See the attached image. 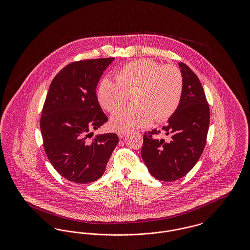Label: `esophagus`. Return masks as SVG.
<instances>
[{"instance_id":"obj_1","label":"esophagus","mask_w":250,"mask_h":250,"mask_svg":"<svg viewBox=\"0 0 250 250\" xmlns=\"http://www.w3.org/2000/svg\"><path fill=\"white\" fill-rule=\"evenodd\" d=\"M125 135H126V133H125V132H119L118 133V137H119L120 139H123Z\"/></svg>"}]
</instances>
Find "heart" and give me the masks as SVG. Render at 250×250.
Returning a JSON list of instances; mask_svg holds the SVG:
<instances>
[{
  "instance_id": "1",
  "label": "heart",
  "mask_w": 250,
  "mask_h": 250,
  "mask_svg": "<svg viewBox=\"0 0 250 250\" xmlns=\"http://www.w3.org/2000/svg\"><path fill=\"white\" fill-rule=\"evenodd\" d=\"M183 76L176 66L162 65L154 60L131 62L116 73V82L103 79L97 89V100L108 112L125 106L133 95L136 107L115 113L109 126L116 132H129L169 119L177 110L183 94Z\"/></svg>"
}]
</instances>
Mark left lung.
<instances>
[{
    "label": "left lung",
    "instance_id": "8db88e82",
    "mask_svg": "<svg viewBox=\"0 0 250 250\" xmlns=\"http://www.w3.org/2000/svg\"><path fill=\"white\" fill-rule=\"evenodd\" d=\"M183 94L175 113L162 130L168 140L156 138L160 130L145 132L142 157L151 175L159 181L173 182L188 174L202 155L210 124V110L202 83L184 62Z\"/></svg>",
    "mask_w": 250,
    "mask_h": 250
}]
</instances>
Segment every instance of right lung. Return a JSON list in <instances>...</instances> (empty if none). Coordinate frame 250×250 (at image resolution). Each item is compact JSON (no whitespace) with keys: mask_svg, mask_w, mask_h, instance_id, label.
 <instances>
[{"mask_svg":"<svg viewBox=\"0 0 250 250\" xmlns=\"http://www.w3.org/2000/svg\"><path fill=\"white\" fill-rule=\"evenodd\" d=\"M113 61L102 58L71 62L49 85L40 119L44 149L60 175L76 184L100 178L119 143L115 133L89 140L93 131L107 121L95 89Z\"/></svg>","mask_w":250,"mask_h":250,"instance_id":"1","label":"right lung"}]
</instances>
